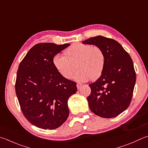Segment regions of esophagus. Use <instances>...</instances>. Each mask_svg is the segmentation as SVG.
Instances as JSON below:
<instances>
[{
  "label": "esophagus",
  "instance_id": "obj_1",
  "mask_svg": "<svg viewBox=\"0 0 148 148\" xmlns=\"http://www.w3.org/2000/svg\"><path fill=\"white\" fill-rule=\"evenodd\" d=\"M82 86V84H80V83H77V89L79 90V89H80V88Z\"/></svg>",
  "mask_w": 148,
  "mask_h": 148
}]
</instances>
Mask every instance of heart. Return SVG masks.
I'll return each instance as SVG.
<instances>
[{
    "label": "heart",
    "instance_id": "obj_1",
    "mask_svg": "<svg viewBox=\"0 0 148 148\" xmlns=\"http://www.w3.org/2000/svg\"><path fill=\"white\" fill-rule=\"evenodd\" d=\"M64 57L55 55L53 65L60 75L70 79L76 69L75 79L79 82H86L91 79L96 80L104 71L106 58L104 52L99 47L91 44L75 43L64 52Z\"/></svg>",
    "mask_w": 148,
    "mask_h": 148
}]
</instances>
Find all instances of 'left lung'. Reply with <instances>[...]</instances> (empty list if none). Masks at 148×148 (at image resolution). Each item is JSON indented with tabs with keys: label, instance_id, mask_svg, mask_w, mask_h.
<instances>
[{
	"label": "left lung",
	"instance_id": "1",
	"mask_svg": "<svg viewBox=\"0 0 148 148\" xmlns=\"http://www.w3.org/2000/svg\"><path fill=\"white\" fill-rule=\"evenodd\" d=\"M83 44L95 45L104 52V71L98 79L90 84L88 97L92 112L100 117L113 118L130 106L136 82V73L132 58L117 41L97 36Z\"/></svg>",
	"mask_w": 148,
	"mask_h": 148
}]
</instances>
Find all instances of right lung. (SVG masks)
Masks as SVG:
<instances>
[{"label": "right lung", "instance_id": "1", "mask_svg": "<svg viewBox=\"0 0 148 148\" xmlns=\"http://www.w3.org/2000/svg\"><path fill=\"white\" fill-rule=\"evenodd\" d=\"M69 45L37 44L19 64L15 82L19 104L27 121L41 129H56L69 116L68 100L77 92V84L60 75L52 59Z\"/></svg>", "mask_w": 148, "mask_h": 148}]
</instances>
